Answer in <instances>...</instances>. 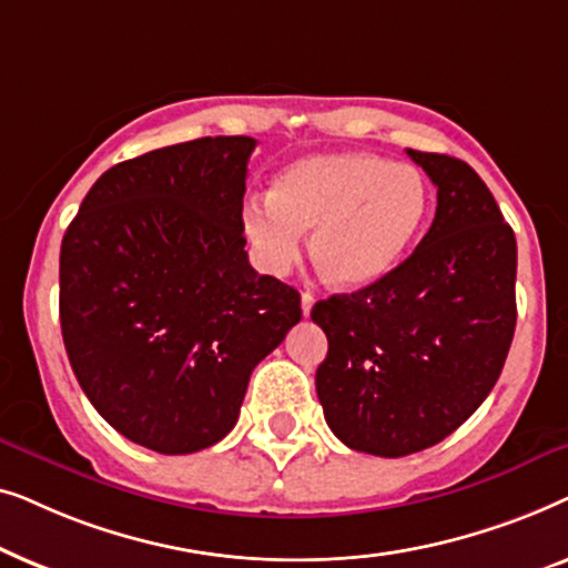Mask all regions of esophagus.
<instances>
[{
	"instance_id": "34e87169",
	"label": "esophagus",
	"mask_w": 568,
	"mask_h": 568,
	"mask_svg": "<svg viewBox=\"0 0 568 568\" xmlns=\"http://www.w3.org/2000/svg\"><path fill=\"white\" fill-rule=\"evenodd\" d=\"M313 305H315V297H313V292H302V315H310V310H313Z\"/></svg>"
}]
</instances>
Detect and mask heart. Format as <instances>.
I'll list each match as a JSON object with an SVG mask.
<instances>
[{"label": "heart", "mask_w": 568, "mask_h": 568, "mask_svg": "<svg viewBox=\"0 0 568 568\" xmlns=\"http://www.w3.org/2000/svg\"><path fill=\"white\" fill-rule=\"evenodd\" d=\"M429 204V183L414 165L369 152L313 154L274 178L268 201L245 206L243 230L271 274L297 263L302 232L313 230L317 274L338 290H367L400 266Z\"/></svg>", "instance_id": "heart-1"}]
</instances>
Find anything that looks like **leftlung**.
<instances>
[{
	"instance_id": "obj_1",
	"label": "left lung",
	"mask_w": 568,
	"mask_h": 568,
	"mask_svg": "<svg viewBox=\"0 0 568 568\" xmlns=\"http://www.w3.org/2000/svg\"><path fill=\"white\" fill-rule=\"evenodd\" d=\"M437 185V214L383 282L315 302L328 336L315 372L331 432L356 453L437 445L486 400L517 323V240L468 162L408 150Z\"/></svg>"
}]
</instances>
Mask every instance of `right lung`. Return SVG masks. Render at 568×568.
I'll return each instance as SVG.
<instances>
[{
	"instance_id": "obj_1",
	"label": "right lung",
	"mask_w": 568,
	"mask_h": 568,
	"mask_svg": "<svg viewBox=\"0 0 568 568\" xmlns=\"http://www.w3.org/2000/svg\"><path fill=\"white\" fill-rule=\"evenodd\" d=\"M251 136H204L105 170L61 240L67 356L115 432L162 455L212 447L300 323V292L247 263Z\"/></svg>"
}]
</instances>
